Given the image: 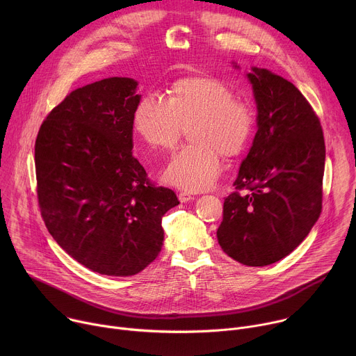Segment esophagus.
Here are the masks:
<instances>
[{"label":"esophagus","mask_w":356,"mask_h":356,"mask_svg":"<svg viewBox=\"0 0 356 356\" xmlns=\"http://www.w3.org/2000/svg\"><path fill=\"white\" fill-rule=\"evenodd\" d=\"M194 197L191 195V194H188V193H186V191H181V193H179V200L181 201V202H187V201H190V200H193Z\"/></svg>","instance_id":"obj_1"}]
</instances>
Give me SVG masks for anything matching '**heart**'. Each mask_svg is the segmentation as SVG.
Wrapping results in <instances>:
<instances>
[{
  "label": "heart",
  "mask_w": 356,
  "mask_h": 356,
  "mask_svg": "<svg viewBox=\"0 0 356 356\" xmlns=\"http://www.w3.org/2000/svg\"><path fill=\"white\" fill-rule=\"evenodd\" d=\"M168 92V99L155 92L140 95L132 113L134 131L149 149L170 150L190 124L191 143L172 158L163 179L188 191L207 190L221 173L220 155L235 158L246 147L255 113L225 81L209 74L181 77Z\"/></svg>",
  "instance_id": "heart-1"
}]
</instances>
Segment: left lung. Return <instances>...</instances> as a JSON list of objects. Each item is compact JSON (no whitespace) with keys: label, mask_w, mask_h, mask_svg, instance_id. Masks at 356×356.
<instances>
[{"label":"left lung","mask_w":356,"mask_h":356,"mask_svg":"<svg viewBox=\"0 0 356 356\" xmlns=\"http://www.w3.org/2000/svg\"><path fill=\"white\" fill-rule=\"evenodd\" d=\"M258 131L224 201L218 243L246 266L272 265L309 235L323 209L324 134L317 114L286 79L252 67Z\"/></svg>","instance_id":"left-lung-1"}]
</instances>
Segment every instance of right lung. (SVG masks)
Masks as SVG:
<instances>
[{"label": "right lung", "mask_w": 356, "mask_h": 356, "mask_svg": "<svg viewBox=\"0 0 356 356\" xmlns=\"http://www.w3.org/2000/svg\"><path fill=\"white\" fill-rule=\"evenodd\" d=\"M138 83L110 77L72 91L35 142L36 193L49 234L83 266L132 276L163 245L162 217L179 200L132 155Z\"/></svg>", "instance_id": "1"}]
</instances>
